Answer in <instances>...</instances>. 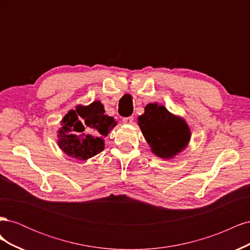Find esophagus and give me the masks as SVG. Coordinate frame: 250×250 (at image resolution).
I'll list each match as a JSON object with an SVG mask.
<instances>
[{"mask_svg":"<svg viewBox=\"0 0 250 250\" xmlns=\"http://www.w3.org/2000/svg\"><path fill=\"white\" fill-rule=\"evenodd\" d=\"M133 117H127V118H123V123L125 124H132L133 122Z\"/></svg>","mask_w":250,"mask_h":250,"instance_id":"34e87169","label":"esophagus"}]
</instances>
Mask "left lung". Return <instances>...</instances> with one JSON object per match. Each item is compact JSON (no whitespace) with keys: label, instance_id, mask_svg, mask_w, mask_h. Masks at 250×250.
<instances>
[{"label":"left lung","instance_id":"8db88e82","mask_svg":"<svg viewBox=\"0 0 250 250\" xmlns=\"http://www.w3.org/2000/svg\"><path fill=\"white\" fill-rule=\"evenodd\" d=\"M138 121L144 138L156 156L172 158L190 141L191 131L186 121L172 115L163 105L148 104Z\"/></svg>","mask_w":250,"mask_h":250}]
</instances>
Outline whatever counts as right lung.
Listing matches in <instances>:
<instances>
[{"label": "right lung", "instance_id": "add662e5", "mask_svg": "<svg viewBox=\"0 0 250 250\" xmlns=\"http://www.w3.org/2000/svg\"><path fill=\"white\" fill-rule=\"evenodd\" d=\"M103 104L95 101L87 106L78 105L63 117L58 130V146L65 154L85 161L104 150L105 137L117 122L105 115Z\"/></svg>", "mask_w": 250, "mask_h": 250}]
</instances>
